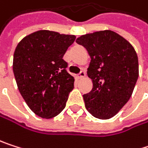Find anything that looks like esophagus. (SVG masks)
<instances>
[{"label": "esophagus", "mask_w": 148, "mask_h": 148, "mask_svg": "<svg viewBox=\"0 0 148 148\" xmlns=\"http://www.w3.org/2000/svg\"><path fill=\"white\" fill-rule=\"evenodd\" d=\"M86 77V73L84 72V71H82L79 75H78V78L79 79H83V78H85Z\"/></svg>", "instance_id": "esophagus-1"}]
</instances>
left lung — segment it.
Masks as SVG:
<instances>
[{
	"mask_svg": "<svg viewBox=\"0 0 148 148\" xmlns=\"http://www.w3.org/2000/svg\"><path fill=\"white\" fill-rule=\"evenodd\" d=\"M91 58L88 75L93 88L83 95L87 110L95 118L114 117L130 99L139 77L138 56L129 41L112 30L77 38Z\"/></svg>",
	"mask_w": 148,
	"mask_h": 148,
	"instance_id": "1",
	"label": "left lung"
}]
</instances>
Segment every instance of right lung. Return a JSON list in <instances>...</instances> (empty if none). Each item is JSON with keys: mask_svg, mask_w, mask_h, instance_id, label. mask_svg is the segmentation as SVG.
<instances>
[{"mask_svg": "<svg viewBox=\"0 0 148 148\" xmlns=\"http://www.w3.org/2000/svg\"><path fill=\"white\" fill-rule=\"evenodd\" d=\"M75 35L39 30L17 45L13 71L18 89L28 108L38 116L51 119L66 107L75 78L66 72L63 60Z\"/></svg>", "mask_w": 148, "mask_h": 148, "instance_id": "1", "label": "right lung"}]
</instances>
